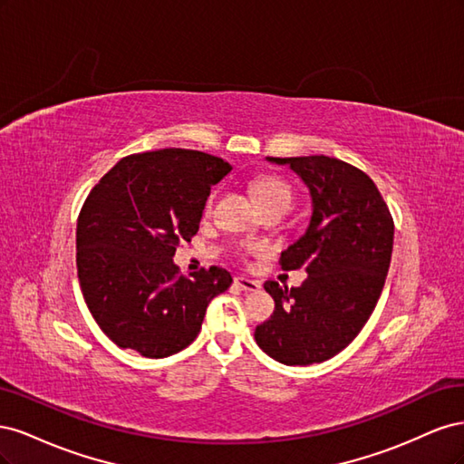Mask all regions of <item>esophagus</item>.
Returning <instances> with one entry per match:
<instances>
[{
	"label": "esophagus",
	"instance_id": "34e87169",
	"mask_svg": "<svg viewBox=\"0 0 464 464\" xmlns=\"http://www.w3.org/2000/svg\"><path fill=\"white\" fill-rule=\"evenodd\" d=\"M234 283H236L237 286H240L242 290H246V292H254V290H259V288H261L259 280H251V278H247V276H236Z\"/></svg>",
	"mask_w": 464,
	"mask_h": 464
}]
</instances>
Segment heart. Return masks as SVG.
Returning a JSON list of instances; mask_svg holds the SVG:
<instances>
[{"label":"heart","mask_w":464,"mask_h":464,"mask_svg":"<svg viewBox=\"0 0 464 464\" xmlns=\"http://www.w3.org/2000/svg\"><path fill=\"white\" fill-rule=\"evenodd\" d=\"M254 191L257 195V201L261 203V207L273 208V207H283V208H290L292 205V189L286 184L285 179H280L276 176H263L259 179H256L254 184ZM215 203V193H210V198L207 199V210L213 208ZM256 247L247 246L246 251H254Z\"/></svg>","instance_id":"heart-1"}]
</instances>
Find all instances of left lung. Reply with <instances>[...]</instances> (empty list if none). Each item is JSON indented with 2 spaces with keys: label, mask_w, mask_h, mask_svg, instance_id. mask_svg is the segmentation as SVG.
I'll return each mask as SVG.
<instances>
[{
  "label": "left lung",
  "mask_w": 464,
  "mask_h": 464,
  "mask_svg": "<svg viewBox=\"0 0 464 464\" xmlns=\"http://www.w3.org/2000/svg\"><path fill=\"white\" fill-rule=\"evenodd\" d=\"M310 188L314 213L298 242L280 254L283 271L305 269L302 286L266 280L273 315L256 329L263 353L286 366H310L353 343L375 310L392 254L391 210L372 178L339 159H275Z\"/></svg>",
  "instance_id": "obj_1"
}]
</instances>
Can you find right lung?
I'll return each instance as SVG.
<instances>
[{
  "label": "right lung",
  "mask_w": 464,
  "mask_h": 464,
  "mask_svg": "<svg viewBox=\"0 0 464 464\" xmlns=\"http://www.w3.org/2000/svg\"><path fill=\"white\" fill-rule=\"evenodd\" d=\"M232 170L213 154L160 149L121 159L87 195L77 218V275L98 327L120 348L166 358L201 331L208 302L232 285L222 266L179 275L210 186Z\"/></svg>",
  "instance_id": "add662e5"
}]
</instances>
